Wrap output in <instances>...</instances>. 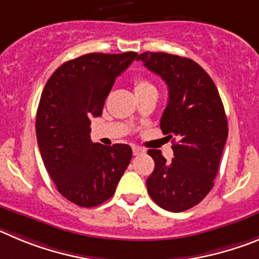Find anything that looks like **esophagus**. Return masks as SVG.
<instances>
[{
  "mask_svg": "<svg viewBox=\"0 0 259 259\" xmlns=\"http://www.w3.org/2000/svg\"><path fill=\"white\" fill-rule=\"evenodd\" d=\"M143 152H144V150L143 148H141V147H137V146L133 147V153H134L135 156L141 155V153H143Z\"/></svg>",
  "mask_w": 259,
  "mask_h": 259,
  "instance_id": "esophagus-1",
  "label": "esophagus"
}]
</instances>
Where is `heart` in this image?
<instances>
[{"instance_id": "heart-1", "label": "heart", "mask_w": 259, "mask_h": 259, "mask_svg": "<svg viewBox=\"0 0 259 259\" xmlns=\"http://www.w3.org/2000/svg\"><path fill=\"white\" fill-rule=\"evenodd\" d=\"M148 89H155L152 86V83L148 82L146 78L143 77H137L134 80V92L135 93H141L144 92V90H148Z\"/></svg>"}]
</instances>
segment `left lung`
Instances as JSON below:
<instances>
[{"instance_id": "1", "label": "left lung", "mask_w": 259, "mask_h": 259, "mask_svg": "<svg viewBox=\"0 0 259 259\" xmlns=\"http://www.w3.org/2000/svg\"><path fill=\"white\" fill-rule=\"evenodd\" d=\"M137 60L167 85L169 99L160 127L167 138H174L170 162L161 151L148 150L155 169L147 178V190L165 210H187L213 188L227 141V117L220 93L210 76L188 58L146 51Z\"/></svg>"}]
</instances>
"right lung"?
I'll return each instance as SVG.
<instances>
[{"label":"right lung","instance_id":"right-lung-1","mask_svg":"<svg viewBox=\"0 0 259 259\" xmlns=\"http://www.w3.org/2000/svg\"><path fill=\"white\" fill-rule=\"evenodd\" d=\"M138 54L92 53L63 63L41 94L36 116L38 148L62 196L82 208L112 197L133 151L90 139V118L99 117L120 76Z\"/></svg>","mask_w":259,"mask_h":259}]
</instances>
